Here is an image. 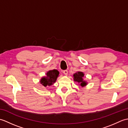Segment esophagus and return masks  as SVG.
<instances>
[{
	"label": "esophagus",
	"instance_id": "1",
	"mask_svg": "<svg viewBox=\"0 0 128 128\" xmlns=\"http://www.w3.org/2000/svg\"><path fill=\"white\" fill-rule=\"evenodd\" d=\"M63 73H64V75H66L68 74V72L67 70H64V71H63Z\"/></svg>",
	"mask_w": 128,
	"mask_h": 128
}]
</instances>
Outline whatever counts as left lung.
I'll list each match as a JSON object with an SVG mask.
<instances>
[{
	"label": "left lung",
	"mask_w": 128,
	"mask_h": 128,
	"mask_svg": "<svg viewBox=\"0 0 128 128\" xmlns=\"http://www.w3.org/2000/svg\"><path fill=\"white\" fill-rule=\"evenodd\" d=\"M73 76H74V81L78 82V84H79V85L81 86V87L85 86L87 84H88V82H87L86 81H84L83 79L82 78L84 76V74L82 72H76V73H75V74L73 75Z\"/></svg>",
	"instance_id": "1"
}]
</instances>
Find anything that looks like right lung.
I'll list each match as a JSON object with an SVG mask.
<instances>
[{
    "instance_id": "add662e5",
    "label": "right lung",
    "mask_w": 128,
    "mask_h": 128,
    "mask_svg": "<svg viewBox=\"0 0 128 128\" xmlns=\"http://www.w3.org/2000/svg\"><path fill=\"white\" fill-rule=\"evenodd\" d=\"M59 72L56 69L52 70L46 73V76L43 77L40 80V82L44 87L52 85L58 77Z\"/></svg>"
}]
</instances>
